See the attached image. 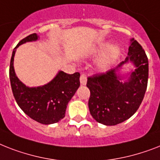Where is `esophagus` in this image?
<instances>
[{"label":"esophagus","instance_id":"1","mask_svg":"<svg viewBox=\"0 0 160 160\" xmlns=\"http://www.w3.org/2000/svg\"><path fill=\"white\" fill-rule=\"evenodd\" d=\"M80 84H82V85H85L87 82V76L84 75V74H82L80 77Z\"/></svg>","mask_w":160,"mask_h":160}]
</instances>
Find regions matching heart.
Returning a JSON list of instances; mask_svg holds the SVG:
<instances>
[{
  "mask_svg": "<svg viewBox=\"0 0 160 160\" xmlns=\"http://www.w3.org/2000/svg\"><path fill=\"white\" fill-rule=\"evenodd\" d=\"M102 53L103 54L97 62V66L101 71H106L118 59L120 54V49L116 46H111L109 42H103L93 51V53L96 55H99Z\"/></svg>",
  "mask_w": 160,
  "mask_h": 160,
  "instance_id": "heart-1",
  "label": "heart"
}]
</instances>
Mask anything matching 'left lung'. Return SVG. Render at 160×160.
Here are the masks:
<instances>
[{"instance_id":"1","label":"left lung","mask_w":160,"mask_h":160,"mask_svg":"<svg viewBox=\"0 0 160 160\" xmlns=\"http://www.w3.org/2000/svg\"><path fill=\"white\" fill-rule=\"evenodd\" d=\"M128 57L116 68L89 76L86 86L90 91L89 108L98 122L114 126L127 120L137 111L145 96L149 77L147 56L134 38L131 39ZM130 60L136 67L129 80L122 82L116 75L118 68Z\"/></svg>"}]
</instances>
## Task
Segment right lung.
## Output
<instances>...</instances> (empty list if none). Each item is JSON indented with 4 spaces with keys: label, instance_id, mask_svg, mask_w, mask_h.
<instances>
[{
    "label": "right lung",
    "instance_id": "add662e5",
    "mask_svg": "<svg viewBox=\"0 0 160 160\" xmlns=\"http://www.w3.org/2000/svg\"><path fill=\"white\" fill-rule=\"evenodd\" d=\"M36 33L28 35L13 50L10 64V80L13 94L19 107L38 122L48 125L58 122L65 117L69 101L80 87V73L72 75L59 71L56 77L43 86L29 88L18 79L14 70L15 49L26 42L36 41Z\"/></svg>",
    "mask_w": 160,
    "mask_h": 160
}]
</instances>
